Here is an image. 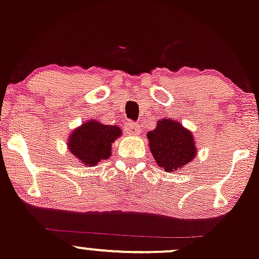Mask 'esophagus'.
Here are the masks:
<instances>
[{"label":"esophagus","mask_w":259,"mask_h":259,"mask_svg":"<svg viewBox=\"0 0 259 259\" xmlns=\"http://www.w3.org/2000/svg\"><path fill=\"white\" fill-rule=\"evenodd\" d=\"M140 132H141V127L138 122L127 121L126 124H125V133H126V134L138 135V134H140Z\"/></svg>","instance_id":"1"}]
</instances>
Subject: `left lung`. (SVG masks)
<instances>
[{
	"label": "left lung",
	"instance_id": "obj_1",
	"mask_svg": "<svg viewBox=\"0 0 259 259\" xmlns=\"http://www.w3.org/2000/svg\"><path fill=\"white\" fill-rule=\"evenodd\" d=\"M146 137L157 165L167 172L184 167L197 152L192 133L175 119H160Z\"/></svg>",
	"mask_w": 259,
	"mask_h": 259
}]
</instances>
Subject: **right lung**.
<instances>
[{
  "label": "right lung",
  "instance_id": "1",
  "mask_svg": "<svg viewBox=\"0 0 259 259\" xmlns=\"http://www.w3.org/2000/svg\"><path fill=\"white\" fill-rule=\"evenodd\" d=\"M121 137L120 127L97 120L87 121L70 134L67 145L80 164L95 166L111 155V144Z\"/></svg>",
  "mask_w": 259,
  "mask_h": 259
}]
</instances>
